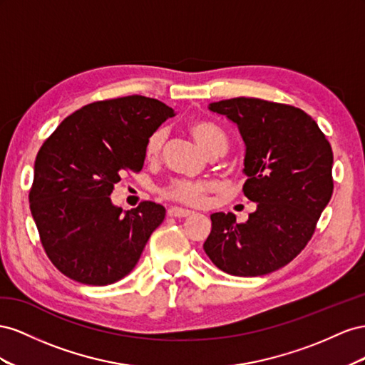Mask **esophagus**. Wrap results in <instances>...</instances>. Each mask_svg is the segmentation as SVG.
Returning <instances> with one entry per match:
<instances>
[{
    "instance_id": "esophagus-1",
    "label": "esophagus",
    "mask_w": 365,
    "mask_h": 365,
    "mask_svg": "<svg viewBox=\"0 0 365 365\" xmlns=\"http://www.w3.org/2000/svg\"><path fill=\"white\" fill-rule=\"evenodd\" d=\"M191 214H192V211L185 210V207H179V206H173V207H170V210H168V215L170 217H179V218H182V217H188Z\"/></svg>"
}]
</instances>
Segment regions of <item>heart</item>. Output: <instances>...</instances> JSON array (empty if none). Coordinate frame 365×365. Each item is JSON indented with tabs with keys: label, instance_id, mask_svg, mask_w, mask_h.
Returning <instances> with one entry per match:
<instances>
[{
	"label": "heart",
	"instance_id": "obj_1",
	"mask_svg": "<svg viewBox=\"0 0 365 365\" xmlns=\"http://www.w3.org/2000/svg\"><path fill=\"white\" fill-rule=\"evenodd\" d=\"M191 136L197 142L199 147L207 153L211 151L218 143H226V136L218 130L215 125L205 122V120H194L188 127ZM163 143V131H154L147 140L145 147V155L147 159H155L160 153ZM214 190V182L211 180H188V179H175L168 186L163 188V195L168 199L188 203V205H199L205 200L207 192Z\"/></svg>",
	"mask_w": 365,
	"mask_h": 365
}]
</instances>
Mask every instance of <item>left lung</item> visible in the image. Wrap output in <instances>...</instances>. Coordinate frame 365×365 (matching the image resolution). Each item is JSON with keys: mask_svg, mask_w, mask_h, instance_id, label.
Returning a JSON list of instances; mask_svg holds the SVG:
<instances>
[{"mask_svg": "<svg viewBox=\"0 0 365 365\" xmlns=\"http://www.w3.org/2000/svg\"><path fill=\"white\" fill-rule=\"evenodd\" d=\"M207 108L240 131L243 192L257 207L245 223L232 212H214L203 249L226 274H270L303 251L330 202L331 147L307 113L286 103L234 98Z\"/></svg>", "mask_w": 365, "mask_h": 365, "instance_id": "1", "label": "left lung"}]
</instances>
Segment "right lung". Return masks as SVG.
Masks as SVG:
<instances>
[{
	"label": "right lung",
	"mask_w": 365,
	"mask_h": 365,
	"mask_svg": "<svg viewBox=\"0 0 365 365\" xmlns=\"http://www.w3.org/2000/svg\"><path fill=\"white\" fill-rule=\"evenodd\" d=\"M173 116L166 103L139 95L93 102L62 120L41 147L30 211L62 274L107 286L138 264L165 207L142 202L122 212L110 194L125 171L142 170L148 138Z\"/></svg>",
	"instance_id": "add662e5"
}]
</instances>
